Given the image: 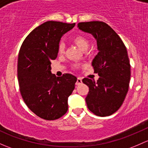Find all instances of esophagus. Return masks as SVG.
<instances>
[{
	"label": "esophagus",
	"instance_id": "34e87169",
	"mask_svg": "<svg viewBox=\"0 0 148 148\" xmlns=\"http://www.w3.org/2000/svg\"><path fill=\"white\" fill-rule=\"evenodd\" d=\"M82 83V79L80 77H77V82H76V85H79Z\"/></svg>",
	"mask_w": 148,
	"mask_h": 148
}]
</instances>
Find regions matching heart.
Returning <instances> with one entry per match:
<instances>
[{
	"mask_svg": "<svg viewBox=\"0 0 148 148\" xmlns=\"http://www.w3.org/2000/svg\"><path fill=\"white\" fill-rule=\"evenodd\" d=\"M73 42L83 51H87V49H88L90 45L89 40H88L86 36L83 34H78L75 36L73 38ZM64 51H65V44L63 42H60L58 45V52L59 53L62 54V53H64ZM74 66L75 68H77L78 65H75Z\"/></svg>",
	"mask_w": 148,
	"mask_h": 148,
	"instance_id": "obj_1",
	"label": "heart"
}]
</instances>
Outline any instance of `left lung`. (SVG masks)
<instances>
[{"label": "left lung", "mask_w": 148, "mask_h": 148, "mask_svg": "<svg viewBox=\"0 0 148 148\" xmlns=\"http://www.w3.org/2000/svg\"><path fill=\"white\" fill-rule=\"evenodd\" d=\"M77 28L95 38L99 51L92 65L100 77L97 82L83 79L89 88L85 97L87 106L97 116H109L120 108L128 91L130 65L127 49L119 36L106 23H79Z\"/></svg>", "instance_id": "obj_1"}]
</instances>
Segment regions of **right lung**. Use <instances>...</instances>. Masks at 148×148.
I'll return each instance as SVG.
<instances>
[{
	"label": "right lung",
	"instance_id": "1",
	"mask_svg": "<svg viewBox=\"0 0 148 148\" xmlns=\"http://www.w3.org/2000/svg\"><path fill=\"white\" fill-rule=\"evenodd\" d=\"M75 23L47 21L32 30L21 47L18 60L20 91L28 108L46 120L61 118L68 111V97L77 81L69 73H51V60L58 53L61 37Z\"/></svg>",
	"mask_w": 148,
	"mask_h": 148
}]
</instances>
